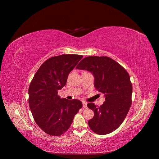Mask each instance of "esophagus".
<instances>
[{
    "mask_svg": "<svg viewBox=\"0 0 159 159\" xmlns=\"http://www.w3.org/2000/svg\"><path fill=\"white\" fill-rule=\"evenodd\" d=\"M82 105H83V107L84 108L87 107V103L86 102H82Z\"/></svg>",
    "mask_w": 159,
    "mask_h": 159,
    "instance_id": "1",
    "label": "esophagus"
}]
</instances>
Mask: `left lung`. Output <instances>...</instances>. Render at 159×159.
Masks as SVG:
<instances>
[{"instance_id": "obj_1", "label": "left lung", "mask_w": 159, "mask_h": 159, "mask_svg": "<svg viewBox=\"0 0 159 159\" xmlns=\"http://www.w3.org/2000/svg\"><path fill=\"white\" fill-rule=\"evenodd\" d=\"M76 68L92 73L95 88L105 96V102L101 106L92 102L87 104L94 111V116L88 120L90 129L98 135L113 132L120 126L131 105L132 84L128 73L106 56L87 57Z\"/></svg>"}]
</instances>
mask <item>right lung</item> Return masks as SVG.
Masks as SVG:
<instances>
[{
	"mask_svg": "<svg viewBox=\"0 0 159 159\" xmlns=\"http://www.w3.org/2000/svg\"><path fill=\"white\" fill-rule=\"evenodd\" d=\"M80 55H61L48 58L40 66L28 89L29 106L39 128L52 136L68 130L82 108L79 100L61 98L58 90L66 84L69 73L82 59Z\"/></svg>",
	"mask_w": 159,
	"mask_h": 159,
	"instance_id": "1",
	"label": "right lung"
}]
</instances>
